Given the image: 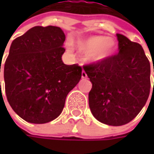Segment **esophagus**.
<instances>
[{
  "label": "esophagus",
  "instance_id": "34e87169",
  "mask_svg": "<svg viewBox=\"0 0 154 154\" xmlns=\"http://www.w3.org/2000/svg\"><path fill=\"white\" fill-rule=\"evenodd\" d=\"M81 77L83 78V79H85V78H86L87 77V74H86V73L83 70L82 72H81Z\"/></svg>",
  "mask_w": 154,
  "mask_h": 154
}]
</instances>
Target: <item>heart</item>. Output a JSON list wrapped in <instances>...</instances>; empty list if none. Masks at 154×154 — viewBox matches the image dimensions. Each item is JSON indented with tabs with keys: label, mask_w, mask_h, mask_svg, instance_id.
<instances>
[{
	"label": "heart",
	"mask_w": 154,
	"mask_h": 154,
	"mask_svg": "<svg viewBox=\"0 0 154 154\" xmlns=\"http://www.w3.org/2000/svg\"><path fill=\"white\" fill-rule=\"evenodd\" d=\"M115 48L114 39L103 36H93L78 44L79 51L92 62L103 61L112 54Z\"/></svg>",
	"instance_id": "obj_1"
}]
</instances>
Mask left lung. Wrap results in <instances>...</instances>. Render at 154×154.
<instances>
[{"label": "left lung", "instance_id": "obj_1", "mask_svg": "<svg viewBox=\"0 0 154 154\" xmlns=\"http://www.w3.org/2000/svg\"><path fill=\"white\" fill-rule=\"evenodd\" d=\"M116 37L118 54L83 66L92 84L88 95L92 115L110 126L132 121L146 103L151 87L150 62L141 45L122 34Z\"/></svg>", "mask_w": 154, "mask_h": 154}]
</instances>
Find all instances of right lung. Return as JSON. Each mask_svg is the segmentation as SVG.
<instances>
[{"label":"right lung","instance_id":"obj_1","mask_svg":"<svg viewBox=\"0 0 154 154\" xmlns=\"http://www.w3.org/2000/svg\"><path fill=\"white\" fill-rule=\"evenodd\" d=\"M65 38L60 27L34 26L11 45L4 65L5 92L25 121L41 124L56 119L80 81L81 67L62 62Z\"/></svg>","mask_w":154,"mask_h":154}]
</instances>
